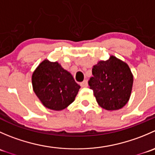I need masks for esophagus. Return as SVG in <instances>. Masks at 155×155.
<instances>
[{
  "label": "esophagus",
  "mask_w": 155,
  "mask_h": 155,
  "mask_svg": "<svg viewBox=\"0 0 155 155\" xmlns=\"http://www.w3.org/2000/svg\"><path fill=\"white\" fill-rule=\"evenodd\" d=\"M80 85L82 87H87V82L86 80H85V81H83V82H81V84H80Z\"/></svg>",
  "instance_id": "obj_1"
}]
</instances>
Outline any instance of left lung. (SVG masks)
Returning a JSON list of instances; mask_svg holds the SVG:
<instances>
[{"label":"left lung","mask_w":155,"mask_h":155,"mask_svg":"<svg viewBox=\"0 0 155 155\" xmlns=\"http://www.w3.org/2000/svg\"><path fill=\"white\" fill-rule=\"evenodd\" d=\"M88 81L97 104L107 110L121 109L130 97L134 77L128 65L114 56L92 68Z\"/></svg>","instance_id":"obj_1"}]
</instances>
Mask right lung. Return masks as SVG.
Masks as SVG:
<instances>
[{
    "label": "right lung",
    "instance_id": "obj_1",
    "mask_svg": "<svg viewBox=\"0 0 155 155\" xmlns=\"http://www.w3.org/2000/svg\"><path fill=\"white\" fill-rule=\"evenodd\" d=\"M34 93L44 107L60 111L74 101L80 86L58 62L45 60L32 75Z\"/></svg>",
    "mask_w": 155,
    "mask_h": 155
}]
</instances>
